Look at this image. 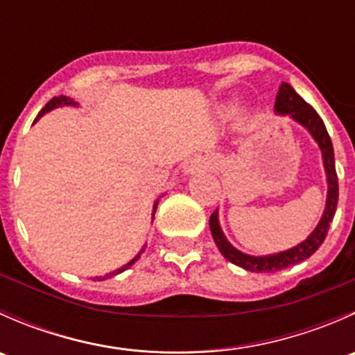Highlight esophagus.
I'll return each instance as SVG.
<instances>
[{"mask_svg": "<svg viewBox=\"0 0 355 355\" xmlns=\"http://www.w3.org/2000/svg\"><path fill=\"white\" fill-rule=\"evenodd\" d=\"M200 168H204V163L200 159H198V157H196V159L187 161V163L184 164V175H192L194 171L200 170Z\"/></svg>", "mask_w": 355, "mask_h": 355, "instance_id": "1", "label": "esophagus"}]
</instances>
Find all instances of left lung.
<instances>
[{"mask_svg": "<svg viewBox=\"0 0 355 355\" xmlns=\"http://www.w3.org/2000/svg\"><path fill=\"white\" fill-rule=\"evenodd\" d=\"M275 111L278 114H290L293 121H297L299 125H302L304 128H307L311 135H313L314 141L318 142L321 149V156H323V164H324V173H327V182H328V196H327V206H324L323 216H321L320 223L314 228L313 234L306 239L304 242H300L299 245L292 247V249L284 250V252L277 254H268V256H249V254L241 252L239 249H235L230 242L227 241V237L223 235L220 227V221H218V209L213 211V214L209 216V228L211 235L214 239V244L218 245L220 252L227 257L230 263L237 264V266L244 268L247 271H252V273H275V271L285 270V268L292 266V264L300 263V261H306L307 257L313 256L320 245L323 244L324 239H327L328 228L335 216L336 211V202H338V177H336L335 170V155H333V146L331 139L328 135L327 127H324L323 120L320 118V114L316 113V110L311 105H307L290 84H282L278 89L277 101H275Z\"/></svg>", "mask_w": 355, "mask_h": 355, "instance_id": "left-lung-1", "label": "left lung"}]
</instances>
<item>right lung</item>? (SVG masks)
Returning <instances> with one entry per match:
<instances>
[{
    "instance_id": "add662e5",
    "label": "right lung",
    "mask_w": 355,
    "mask_h": 355,
    "mask_svg": "<svg viewBox=\"0 0 355 355\" xmlns=\"http://www.w3.org/2000/svg\"><path fill=\"white\" fill-rule=\"evenodd\" d=\"M77 105H78V103H75V101H73V99H71V98H67V96H58V98H53V99H51V101H49V103H48V105H46V106H44V108H42V110H41V113H39V114H37V118H35V120H34V121H37V120H39V118H41V116H42V114H44V113H48V111H51V110H55V108H58V106H77ZM156 206H157V200H156L155 207H153V216H155V211H156ZM142 250H144V249H142ZM142 250H141V252H142ZM141 252H139V254H137V256H135V257H134V259H132V261H128V263H127V264H125V266H121V268H118V270L111 271V273H108V275H105V277H96V278H94V280H106V278H111V277H114V275H120V273H123V271H125V270H128V268H130V266H132V264H134V263H135V261H137V259H139V257H141Z\"/></svg>"
}]
</instances>
